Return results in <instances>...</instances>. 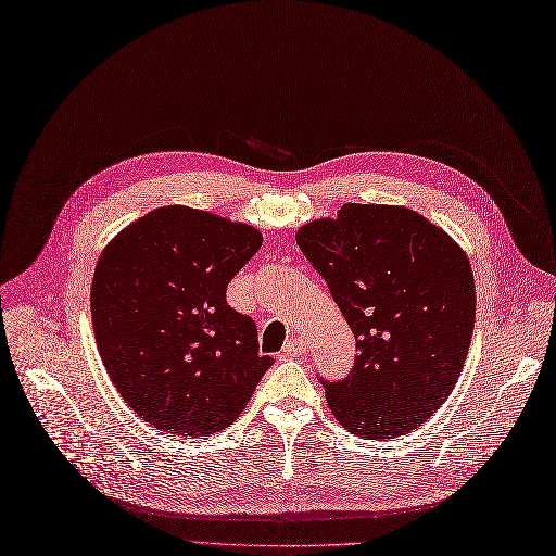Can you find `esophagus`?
<instances>
[{"label": "esophagus", "mask_w": 556, "mask_h": 556, "mask_svg": "<svg viewBox=\"0 0 556 556\" xmlns=\"http://www.w3.org/2000/svg\"><path fill=\"white\" fill-rule=\"evenodd\" d=\"M306 348H308L306 338L293 336V338H288V341H286V345L281 350V356H302L306 352Z\"/></svg>", "instance_id": "obj_1"}]
</instances>
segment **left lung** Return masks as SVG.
<instances>
[{
    "mask_svg": "<svg viewBox=\"0 0 556 556\" xmlns=\"http://www.w3.org/2000/svg\"><path fill=\"white\" fill-rule=\"evenodd\" d=\"M295 240L356 338L350 375L323 381L331 414L372 441L418 429L468 356L477 298L466 252L420 213L391 204H345Z\"/></svg>",
    "mask_w": 556,
    "mask_h": 556,
    "instance_id": "8db88e82",
    "label": "left lung"
}]
</instances>
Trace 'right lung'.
<instances>
[{
    "mask_svg": "<svg viewBox=\"0 0 556 556\" xmlns=\"http://www.w3.org/2000/svg\"><path fill=\"white\" fill-rule=\"evenodd\" d=\"M245 223L161 206L119 231L90 286L92 331L123 400L161 431L204 437L248 406L273 366L227 283L258 252Z\"/></svg>",
    "mask_w": 556,
    "mask_h": 556,
    "instance_id": "add662e5",
    "label": "right lung"
}]
</instances>
